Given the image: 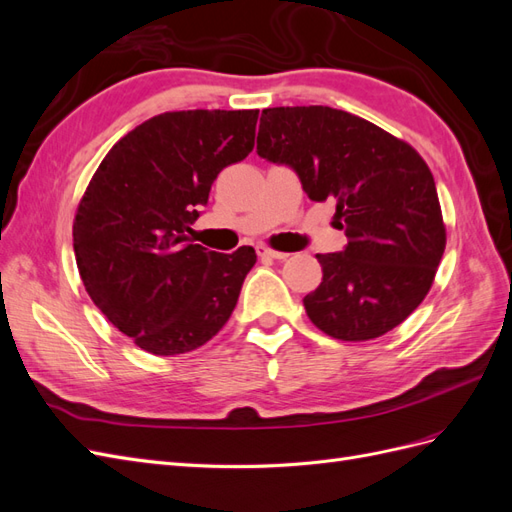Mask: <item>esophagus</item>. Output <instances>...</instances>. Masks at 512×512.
Wrapping results in <instances>:
<instances>
[{"label":"esophagus","mask_w":512,"mask_h":512,"mask_svg":"<svg viewBox=\"0 0 512 512\" xmlns=\"http://www.w3.org/2000/svg\"><path fill=\"white\" fill-rule=\"evenodd\" d=\"M256 254H258L260 258H273V260H286V258H288L286 252L271 250V247H267V245H258V247H256Z\"/></svg>","instance_id":"esophagus-1"}]
</instances>
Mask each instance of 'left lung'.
<instances>
[{"label":"left lung","mask_w":512,"mask_h":512,"mask_svg":"<svg viewBox=\"0 0 512 512\" xmlns=\"http://www.w3.org/2000/svg\"><path fill=\"white\" fill-rule=\"evenodd\" d=\"M256 151L297 173L312 200H333L342 252L318 254L320 286L303 299L320 331L365 342L421 305L446 230L431 170L404 141L331 106H277L260 117Z\"/></svg>","instance_id":"8db88e82"}]
</instances>
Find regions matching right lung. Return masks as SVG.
Instances as JSON below:
<instances>
[{"mask_svg":"<svg viewBox=\"0 0 512 512\" xmlns=\"http://www.w3.org/2000/svg\"><path fill=\"white\" fill-rule=\"evenodd\" d=\"M258 111L151 117L106 153L72 228L85 290L138 348L192 352L237 305L254 247L232 254L188 243L215 177L254 149Z\"/></svg>","mask_w":512,"mask_h":512,"instance_id":"add662e5","label":"right lung"}]
</instances>
